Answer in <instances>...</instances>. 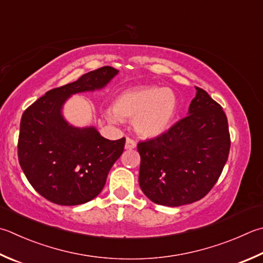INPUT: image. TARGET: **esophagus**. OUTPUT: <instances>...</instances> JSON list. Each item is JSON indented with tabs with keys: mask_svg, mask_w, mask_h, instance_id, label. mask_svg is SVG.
<instances>
[{
	"mask_svg": "<svg viewBox=\"0 0 263 263\" xmlns=\"http://www.w3.org/2000/svg\"><path fill=\"white\" fill-rule=\"evenodd\" d=\"M125 147L127 148V150H132V148H135L136 147V142L134 141L133 138H130V137H127Z\"/></svg>",
	"mask_w": 263,
	"mask_h": 263,
	"instance_id": "esophagus-1",
	"label": "esophagus"
}]
</instances>
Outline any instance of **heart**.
<instances>
[{
    "mask_svg": "<svg viewBox=\"0 0 263 263\" xmlns=\"http://www.w3.org/2000/svg\"><path fill=\"white\" fill-rule=\"evenodd\" d=\"M177 111V97L172 89L145 86L121 92L105 116L112 122L121 118L133 119L134 129L143 137H156L165 133Z\"/></svg>",
    "mask_w": 263,
    "mask_h": 263,
    "instance_id": "obj_1",
    "label": "heart"
}]
</instances>
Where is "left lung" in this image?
<instances>
[{
  "label": "left lung",
  "instance_id": "8db88e82",
  "mask_svg": "<svg viewBox=\"0 0 263 263\" xmlns=\"http://www.w3.org/2000/svg\"><path fill=\"white\" fill-rule=\"evenodd\" d=\"M189 115L161 135L137 144L140 186L158 205L176 207L200 200L219 180L230 150L223 108L196 87Z\"/></svg>",
  "mask_w": 263,
  "mask_h": 263
}]
</instances>
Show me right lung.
<instances>
[{
	"mask_svg": "<svg viewBox=\"0 0 263 263\" xmlns=\"http://www.w3.org/2000/svg\"><path fill=\"white\" fill-rule=\"evenodd\" d=\"M117 73L111 66L88 72L76 82L47 91L23 113L18 160L34 190L49 201L63 206L90 201L122 155L125 137L106 140L93 127L76 128L62 116L71 95L103 88Z\"/></svg>",
	"mask_w": 263,
	"mask_h": 263,
	"instance_id": "right-lung-1",
	"label": "right lung"
}]
</instances>
